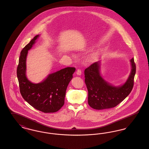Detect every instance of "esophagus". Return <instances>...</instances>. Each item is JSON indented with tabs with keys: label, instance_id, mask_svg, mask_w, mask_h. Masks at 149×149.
Listing matches in <instances>:
<instances>
[{
	"label": "esophagus",
	"instance_id": "34e87169",
	"mask_svg": "<svg viewBox=\"0 0 149 149\" xmlns=\"http://www.w3.org/2000/svg\"><path fill=\"white\" fill-rule=\"evenodd\" d=\"M77 74L78 75H80L81 74V71L80 69H78L77 71Z\"/></svg>",
	"mask_w": 149,
	"mask_h": 149
}]
</instances>
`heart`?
<instances>
[{
	"label": "heart",
	"instance_id": "heart-1",
	"mask_svg": "<svg viewBox=\"0 0 149 149\" xmlns=\"http://www.w3.org/2000/svg\"><path fill=\"white\" fill-rule=\"evenodd\" d=\"M96 57H97V54H92L89 57V60L90 61H92L93 60L96 58Z\"/></svg>",
	"mask_w": 149,
	"mask_h": 149
}]
</instances>
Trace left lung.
<instances>
[{
    "mask_svg": "<svg viewBox=\"0 0 149 149\" xmlns=\"http://www.w3.org/2000/svg\"><path fill=\"white\" fill-rule=\"evenodd\" d=\"M132 67L126 83L114 86L105 81L100 74V62L97 61L85 69V83L88 91V104L95 109H103L117 106L131 93L134 84L136 65L131 60Z\"/></svg>",
    "mask_w": 149,
    "mask_h": 149,
    "instance_id": "8db88e82",
    "label": "left lung"
}]
</instances>
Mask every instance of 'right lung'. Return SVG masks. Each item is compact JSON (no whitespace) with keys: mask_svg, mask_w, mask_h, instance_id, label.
Listing matches in <instances>:
<instances>
[{"mask_svg":"<svg viewBox=\"0 0 149 149\" xmlns=\"http://www.w3.org/2000/svg\"><path fill=\"white\" fill-rule=\"evenodd\" d=\"M38 36H36L21 52L17 69L20 93L23 99L36 109L54 113L64 106L66 91L75 68L68 67L49 74L41 83H31L26 75V57Z\"/></svg>","mask_w":149,"mask_h":149,"instance_id":"add662e5","label":"right lung"}]
</instances>
